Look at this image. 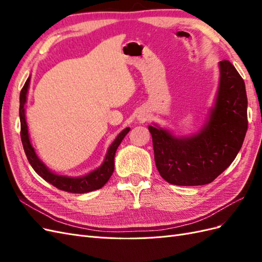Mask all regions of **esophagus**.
Segmentation results:
<instances>
[{"label": "esophagus", "mask_w": 262, "mask_h": 262, "mask_svg": "<svg viewBox=\"0 0 262 262\" xmlns=\"http://www.w3.org/2000/svg\"><path fill=\"white\" fill-rule=\"evenodd\" d=\"M145 119H146V117L144 115H142V114L139 115V120L140 121H145Z\"/></svg>", "instance_id": "obj_1"}]
</instances>
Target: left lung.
I'll use <instances>...</instances> for the list:
<instances>
[{
	"label": "left lung",
	"mask_w": 262,
	"mask_h": 262,
	"mask_svg": "<svg viewBox=\"0 0 262 262\" xmlns=\"http://www.w3.org/2000/svg\"><path fill=\"white\" fill-rule=\"evenodd\" d=\"M219 66L215 105L199 132L176 138L160 126L148 125L157 170L171 185L210 184L233 163L243 145L248 126L245 82L228 60Z\"/></svg>",
	"instance_id": "8db88e82"
}]
</instances>
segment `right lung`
Returning <instances> with one entry per match:
<instances>
[{
  "mask_svg": "<svg viewBox=\"0 0 262 262\" xmlns=\"http://www.w3.org/2000/svg\"><path fill=\"white\" fill-rule=\"evenodd\" d=\"M30 76L27 78V81L24 85L19 95V119H20V139L24 150L27 156V160L34 170L46 181L54 186L63 191H68L71 193H86L94 190L100 189L112 177L114 169H115V155L118 146L120 145L124 137L130 131V128H125L120 133L118 134L116 140L113 142L112 145L109 146L107 154L104 162L99 166L98 168L87 173L85 176L81 177H69L57 175L52 172L47 166L39 160L37 156L35 148L30 143L29 134H28V126L25 117V104L27 100V93L29 89Z\"/></svg>",
  "mask_w": 262,
  "mask_h": 262,
  "instance_id": "obj_1",
  "label": "right lung"
}]
</instances>
